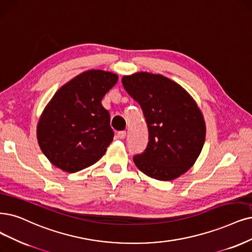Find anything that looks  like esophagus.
Segmentation results:
<instances>
[{"mask_svg":"<svg viewBox=\"0 0 252 252\" xmlns=\"http://www.w3.org/2000/svg\"><path fill=\"white\" fill-rule=\"evenodd\" d=\"M126 136V131H120V132L117 133V137L119 139H125Z\"/></svg>","mask_w":252,"mask_h":252,"instance_id":"1","label":"esophagus"}]
</instances>
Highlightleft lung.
Wrapping results in <instances>:
<instances>
[{"label": "left lung", "mask_w": 252, "mask_h": 252, "mask_svg": "<svg viewBox=\"0 0 252 252\" xmlns=\"http://www.w3.org/2000/svg\"><path fill=\"white\" fill-rule=\"evenodd\" d=\"M126 92L141 106L148 145L134 157L137 168L158 181H172L196 162L206 140V121L197 102L178 83L140 71L124 76Z\"/></svg>", "instance_id": "obj_1"}]
</instances>
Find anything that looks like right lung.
<instances>
[{"label": "right lung", "instance_id": "add662e5", "mask_svg": "<svg viewBox=\"0 0 252 252\" xmlns=\"http://www.w3.org/2000/svg\"><path fill=\"white\" fill-rule=\"evenodd\" d=\"M117 81L114 72L90 69L55 93L36 128L40 150L54 166L73 173L105 155L114 134L101 99Z\"/></svg>", "mask_w": 252, "mask_h": 252}]
</instances>
